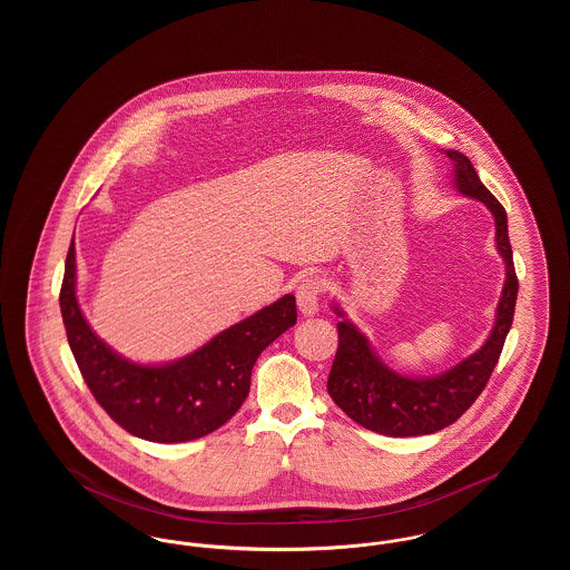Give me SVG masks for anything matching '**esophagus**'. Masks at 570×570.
<instances>
[{"label":"esophagus","mask_w":570,"mask_h":570,"mask_svg":"<svg viewBox=\"0 0 570 570\" xmlns=\"http://www.w3.org/2000/svg\"><path fill=\"white\" fill-rule=\"evenodd\" d=\"M323 293V284L318 277H307L298 284L297 305L303 316H314L318 312V301Z\"/></svg>","instance_id":"1"}]
</instances>
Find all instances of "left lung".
<instances>
[{"label":"left lung","instance_id":"left-lung-1","mask_svg":"<svg viewBox=\"0 0 570 570\" xmlns=\"http://www.w3.org/2000/svg\"><path fill=\"white\" fill-rule=\"evenodd\" d=\"M444 154L453 163V186L463 196L481 200L493 216L495 247L504 261L507 279L498 301L495 323L485 344L451 370L428 379H410L391 370L358 326L346 318L337 303H333V312L342 321L337 323L340 346L326 380V391L354 423L376 434L393 438L428 435L455 423L483 393L513 325L519 282L509 242L507 212L483 186L474 166L463 154L453 149Z\"/></svg>","mask_w":570,"mask_h":570}]
</instances>
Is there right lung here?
<instances>
[{"label":"right lung","mask_w":570,"mask_h":570,"mask_svg":"<svg viewBox=\"0 0 570 570\" xmlns=\"http://www.w3.org/2000/svg\"><path fill=\"white\" fill-rule=\"evenodd\" d=\"M70 351L96 402L128 434L149 442H188L216 432L245 402L261 353L297 323V303L284 295L198 351L163 365H142L102 342L77 298L75 239L59 293Z\"/></svg>","instance_id":"obj_1"}]
</instances>
